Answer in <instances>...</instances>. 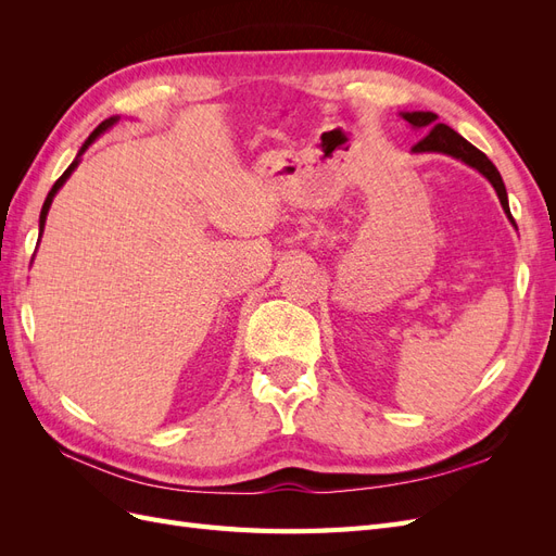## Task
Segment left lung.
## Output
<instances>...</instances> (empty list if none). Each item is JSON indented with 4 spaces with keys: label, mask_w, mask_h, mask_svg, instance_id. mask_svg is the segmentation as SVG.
Segmentation results:
<instances>
[{
    "label": "left lung",
    "mask_w": 556,
    "mask_h": 556,
    "mask_svg": "<svg viewBox=\"0 0 556 556\" xmlns=\"http://www.w3.org/2000/svg\"><path fill=\"white\" fill-rule=\"evenodd\" d=\"M403 117L406 121L417 127V129H429L427 137L422 141H417L413 146L415 153H445V155H452L457 157L462 162H466L468 166H473V169H478L486 180H490L494 185V190L501 199V206L503 211L508 213V217L513 220L510 215V206H508V192H506V185H503L501 180V174L496 166L490 162V157H486L482 150H478L473 143H468L464 137H459L457 131H454L452 127L439 123V115L435 113H429V111H413V113H403ZM515 223V220H513Z\"/></svg>",
    "instance_id": "left-lung-1"
}]
</instances>
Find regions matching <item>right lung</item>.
Returning a JSON list of instances; mask_svg holds the SVG:
<instances>
[{"label": "right lung", "mask_w": 556, "mask_h": 556, "mask_svg": "<svg viewBox=\"0 0 556 556\" xmlns=\"http://www.w3.org/2000/svg\"><path fill=\"white\" fill-rule=\"evenodd\" d=\"M115 121H117V117H109V121H104L102 125H99V127H97V129H94V131L90 134V137H88V141H86V143H83V148H80V153H78V157H80L83 153H86V150H88V146H90V143H92V141H94V139L99 137V134H102V131H106V129H109V127H111V125H113ZM78 157H76V160H74V162L70 164V169H66V172H64V174H62V176H60V178L55 180V185H53V190H50V192H48V197H46V201H43V208H41V217H39V229H41V231H43V225H46V215H48V208H50V204H53V197H55V192H58V190L62 188V185H64V180H66V178H70V176H72V172L76 169V164H78Z\"/></svg>", "instance_id": "1"}]
</instances>
